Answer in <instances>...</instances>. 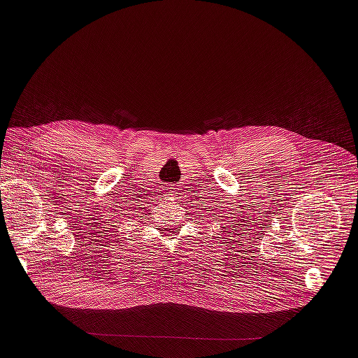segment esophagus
Listing matches in <instances>:
<instances>
[{
    "mask_svg": "<svg viewBox=\"0 0 358 358\" xmlns=\"http://www.w3.org/2000/svg\"><path fill=\"white\" fill-rule=\"evenodd\" d=\"M173 193H174V192H173Z\"/></svg>",
    "mask_w": 358,
    "mask_h": 358,
    "instance_id": "esophagus-1",
    "label": "esophagus"
}]
</instances>
